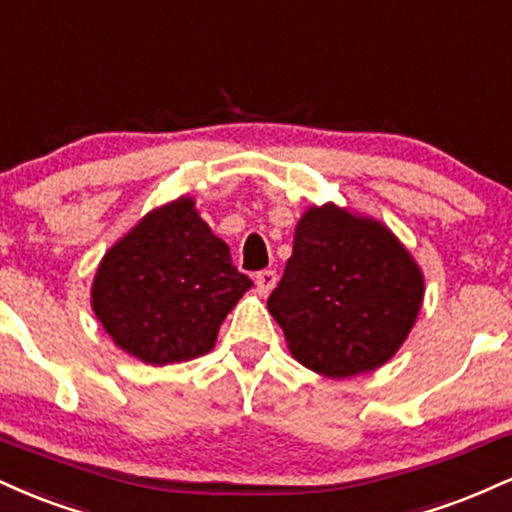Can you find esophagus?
I'll list each match as a JSON object with an SVG mask.
<instances>
[{"label":"esophagus","mask_w":512,"mask_h":512,"mask_svg":"<svg viewBox=\"0 0 512 512\" xmlns=\"http://www.w3.org/2000/svg\"><path fill=\"white\" fill-rule=\"evenodd\" d=\"M255 286H257V291L262 293V296H267V293L276 286V272H274V269H262V272H257L255 274Z\"/></svg>","instance_id":"esophagus-1"}]
</instances>
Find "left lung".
I'll return each mask as SVG.
<instances>
[{"mask_svg": "<svg viewBox=\"0 0 512 512\" xmlns=\"http://www.w3.org/2000/svg\"><path fill=\"white\" fill-rule=\"evenodd\" d=\"M424 303V272L383 221L337 207H308L267 308L291 356L327 378L385 366Z\"/></svg>", "mask_w": 512, "mask_h": 512, "instance_id": "left-lung-1", "label": "left lung"}]
</instances>
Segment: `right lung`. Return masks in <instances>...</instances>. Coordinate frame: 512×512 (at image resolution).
<instances>
[{
    "instance_id": "obj_1",
    "label": "right lung",
    "mask_w": 512,
    "mask_h": 512,
    "mask_svg": "<svg viewBox=\"0 0 512 512\" xmlns=\"http://www.w3.org/2000/svg\"><path fill=\"white\" fill-rule=\"evenodd\" d=\"M252 281L182 195L151 209L103 255L91 308L129 356L168 366L214 349L221 322Z\"/></svg>"
}]
</instances>
